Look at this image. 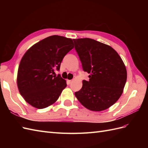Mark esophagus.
<instances>
[{"label": "esophagus", "instance_id": "1", "mask_svg": "<svg viewBox=\"0 0 148 148\" xmlns=\"http://www.w3.org/2000/svg\"><path fill=\"white\" fill-rule=\"evenodd\" d=\"M71 82H72V80H71H71H68V82H69V84H70L71 83Z\"/></svg>", "mask_w": 148, "mask_h": 148}]
</instances>
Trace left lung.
Masks as SVG:
<instances>
[{
    "label": "left lung",
    "mask_w": 148,
    "mask_h": 148,
    "mask_svg": "<svg viewBox=\"0 0 148 148\" xmlns=\"http://www.w3.org/2000/svg\"><path fill=\"white\" fill-rule=\"evenodd\" d=\"M83 69L89 80L75 95L92 111L109 108L118 101L126 83L127 69L118 53L110 46L90 38L73 39Z\"/></svg>",
    "instance_id": "8db88e82"
}]
</instances>
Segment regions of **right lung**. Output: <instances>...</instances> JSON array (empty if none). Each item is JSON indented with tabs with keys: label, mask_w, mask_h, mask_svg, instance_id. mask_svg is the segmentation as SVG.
I'll return each mask as SVG.
<instances>
[{
	"label": "right lung",
	"mask_w": 148,
	"mask_h": 148,
	"mask_svg": "<svg viewBox=\"0 0 148 148\" xmlns=\"http://www.w3.org/2000/svg\"><path fill=\"white\" fill-rule=\"evenodd\" d=\"M73 40L53 35L31 46L25 52L19 65L17 86L20 95L29 104L44 109L53 104L66 86L59 70L65 56L73 49Z\"/></svg>",
	"instance_id": "add662e5"
}]
</instances>
